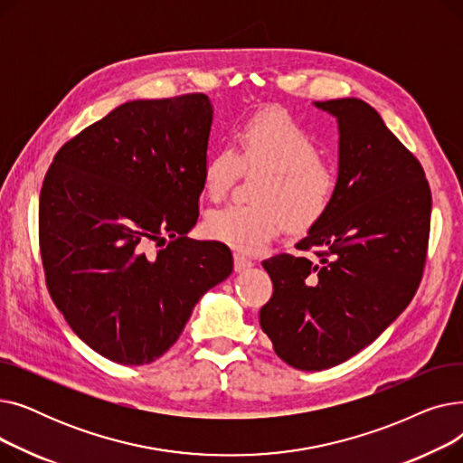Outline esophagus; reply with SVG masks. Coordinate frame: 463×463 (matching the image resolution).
<instances>
[{
	"instance_id": "1",
	"label": "esophagus",
	"mask_w": 463,
	"mask_h": 463,
	"mask_svg": "<svg viewBox=\"0 0 463 463\" xmlns=\"http://www.w3.org/2000/svg\"><path fill=\"white\" fill-rule=\"evenodd\" d=\"M251 266H253L251 259L240 255V253H234V270L236 272H246L248 269H251Z\"/></svg>"
}]
</instances>
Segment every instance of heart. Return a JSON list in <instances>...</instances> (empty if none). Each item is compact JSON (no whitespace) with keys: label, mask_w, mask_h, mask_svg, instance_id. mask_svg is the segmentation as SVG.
I'll return each instance as SVG.
<instances>
[{"label":"heart","mask_w":463,"mask_h":463,"mask_svg":"<svg viewBox=\"0 0 463 463\" xmlns=\"http://www.w3.org/2000/svg\"><path fill=\"white\" fill-rule=\"evenodd\" d=\"M238 154L231 146L215 150L203 168V189L223 199L240 170H264L253 189V204H229L206 215L210 238L241 251L257 253L281 227L306 229L328 210L337 176L321 159L315 135L279 109L262 110L244 121Z\"/></svg>","instance_id":"1"}]
</instances>
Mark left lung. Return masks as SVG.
I'll list each match as a JSON object with an SVG mask.
<instances>
[{
    "instance_id": "8db88e82",
    "label": "left lung",
    "mask_w": 463,
    "mask_h": 463,
    "mask_svg": "<svg viewBox=\"0 0 463 463\" xmlns=\"http://www.w3.org/2000/svg\"><path fill=\"white\" fill-rule=\"evenodd\" d=\"M339 129L334 199L297 250L262 260L274 295L262 332L288 366L345 362L394 323L415 297L428 251L431 191L419 159L354 97L315 101Z\"/></svg>"
}]
</instances>
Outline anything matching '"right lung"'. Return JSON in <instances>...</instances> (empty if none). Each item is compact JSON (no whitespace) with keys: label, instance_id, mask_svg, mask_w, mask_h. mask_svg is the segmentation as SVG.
Wrapping results in <instances>:
<instances>
[{"label":"right lung","instance_id":"right-lung-1","mask_svg":"<svg viewBox=\"0 0 463 463\" xmlns=\"http://www.w3.org/2000/svg\"><path fill=\"white\" fill-rule=\"evenodd\" d=\"M212 119L204 93L124 103L65 142L44 176L46 287L72 332L124 366L165 354L232 272L225 244L185 236L199 219Z\"/></svg>","mask_w":463,"mask_h":463}]
</instances>
